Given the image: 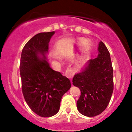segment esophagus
<instances>
[{
  "instance_id": "1",
  "label": "esophagus",
  "mask_w": 132,
  "mask_h": 132,
  "mask_svg": "<svg viewBox=\"0 0 132 132\" xmlns=\"http://www.w3.org/2000/svg\"><path fill=\"white\" fill-rule=\"evenodd\" d=\"M74 74L75 73L73 70H71V69H68V70L66 71V72H65V75H66L68 78H70V79H71V78L73 77Z\"/></svg>"
}]
</instances>
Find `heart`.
<instances>
[{"label": "heart", "instance_id": "1", "mask_svg": "<svg viewBox=\"0 0 132 132\" xmlns=\"http://www.w3.org/2000/svg\"><path fill=\"white\" fill-rule=\"evenodd\" d=\"M83 41V39L79 38V39H77L76 40H73L71 41V43H70V46L71 48H73L75 45H80L81 43ZM90 50V43L89 41H84L80 45V52H81V55L82 56H84V55H87L89 53Z\"/></svg>", "mask_w": 132, "mask_h": 132}]
</instances>
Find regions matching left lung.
I'll return each instance as SVG.
<instances>
[{"mask_svg":"<svg viewBox=\"0 0 132 132\" xmlns=\"http://www.w3.org/2000/svg\"><path fill=\"white\" fill-rule=\"evenodd\" d=\"M98 50V57L89 60L84 68L73 78V86L81 92L77 109L87 117L98 116L105 110L114 89L110 53L102 41L100 42Z\"/></svg>","mask_w":132,"mask_h":132,"instance_id":"obj_1","label":"left lung"}]
</instances>
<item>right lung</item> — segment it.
<instances>
[{"label":"right lung","mask_w":132,"mask_h":132,"mask_svg":"<svg viewBox=\"0 0 132 132\" xmlns=\"http://www.w3.org/2000/svg\"><path fill=\"white\" fill-rule=\"evenodd\" d=\"M55 32H41L24 46L21 55L20 71L22 89L30 109L38 116L48 118L59 110L62 96L71 87L68 78L53 70L45 55Z\"/></svg>","instance_id":"obj_1"}]
</instances>
